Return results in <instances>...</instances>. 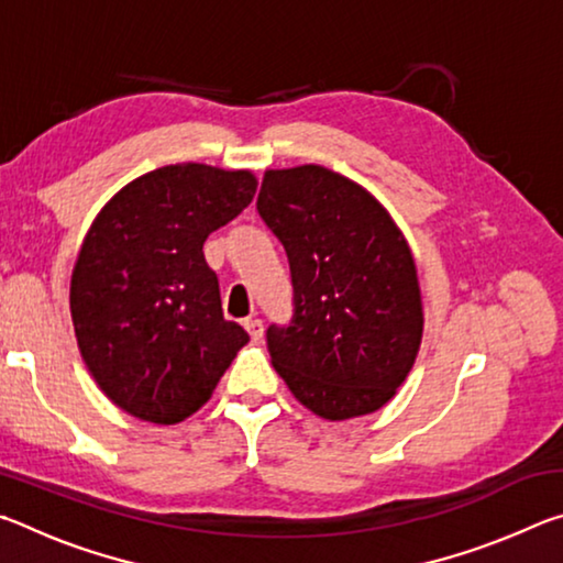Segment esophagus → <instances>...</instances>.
<instances>
[{
  "instance_id": "34e87169",
  "label": "esophagus",
  "mask_w": 563,
  "mask_h": 563,
  "mask_svg": "<svg viewBox=\"0 0 563 563\" xmlns=\"http://www.w3.org/2000/svg\"><path fill=\"white\" fill-rule=\"evenodd\" d=\"M245 330H247V335H251V340H255L258 342L261 338H263V320H258V318H247L245 322Z\"/></svg>"
}]
</instances>
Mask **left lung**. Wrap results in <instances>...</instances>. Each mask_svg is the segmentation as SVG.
<instances>
[{"label": "left lung", "instance_id": "8db88e82", "mask_svg": "<svg viewBox=\"0 0 563 563\" xmlns=\"http://www.w3.org/2000/svg\"><path fill=\"white\" fill-rule=\"evenodd\" d=\"M258 213L288 253L292 283L290 322L265 330L275 373L332 422L375 412L422 340L405 235L365 188L322 166L268 170Z\"/></svg>", "mask_w": 563, "mask_h": 563}]
</instances>
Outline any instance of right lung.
Instances as JSON below:
<instances>
[{"label":"right lung","instance_id":"1","mask_svg":"<svg viewBox=\"0 0 563 563\" xmlns=\"http://www.w3.org/2000/svg\"><path fill=\"white\" fill-rule=\"evenodd\" d=\"M253 174L206 164L148 170L97 216L71 275V320L101 393L176 424L211 399L247 342L223 318L203 243L251 206Z\"/></svg>","mask_w":563,"mask_h":563}]
</instances>
